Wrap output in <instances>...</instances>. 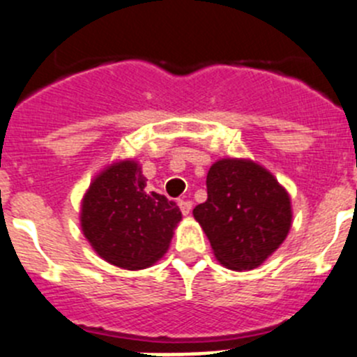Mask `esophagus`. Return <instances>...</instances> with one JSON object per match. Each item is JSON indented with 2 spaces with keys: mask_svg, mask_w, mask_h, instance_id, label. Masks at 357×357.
<instances>
[{
  "mask_svg": "<svg viewBox=\"0 0 357 357\" xmlns=\"http://www.w3.org/2000/svg\"><path fill=\"white\" fill-rule=\"evenodd\" d=\"M178 206H179V209H181V213L185 214V216H188V214L192 213V207H193L192 200L181 199V200H179V202H178Z\"/></svg>",
  "mask_w": 357,
  "mask_h": 357,
  "instance_id": "esophagus-1",
  "label": "esophagus"
}]
</instances>
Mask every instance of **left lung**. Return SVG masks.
Here are the masks:
<instances>
[{"label":"left lung","instance_id":"obj_1","mask_svg":"<svg viewBox=\"0 0 357 357\" xmlns=\"http://www.w3.org/2000/svg\"><path fill=\"white\" fill-rule=\"evenodd\" d=\"M207 200L193 209L214 256L234 271L261 265L288 235L291 204L278 179L249 160L223 158L207 172Z\"/></svg>","mask_w":357,"mask_h":357}]
</instances>
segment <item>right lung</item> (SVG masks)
Listing matches in <instances>:
<instances>
[{"mask_svg":"<svg viewBox=\"0 0 357 357\" xmlns=\"http://www.w3.org/2000/svg\"><path fill=\"white\" fill-rule=\"evenodd\" d=\"M144 186L139 165L120 162L94 179L82 204L83 235L101 258L127 271L157 261L181 220L176 202Z\"/></svg>","mask_w":357,"mask_h":357,"instance_id":"add662e5","label":"right lung"}]
</instances>
